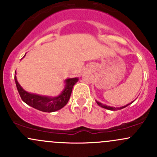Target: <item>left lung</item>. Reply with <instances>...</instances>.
<instances>
[{
  "mask_svg": "<svg viewBox=\"0 0 157 157\" xmlns=\"http://www.w3.org/2000/svg\"><path fill=\"white\" fill-rule=\"evenodd\" d=\"M134 101H133V102H130V103H128V104H127V105H124V106H121V107H118V108H115V107H112V106H108V105H104V104H102V103H101L100 102H99V101H96V103L98 104V105H99V106H101L102 107V108H104V109H109V110H111V111H116V110H119V109H124V108H125V107H127L128 105H131V103H133V102H134Z\"/></svg>",
  "mask_w": 157,
  "mask_h": 157,
  "instance_id": "8db88e82",
  "label": "left lung"
}]
</instances>
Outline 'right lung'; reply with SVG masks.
Instances as JSON below:
<instances>
[{"instance_id":"1","label":"right lung","mask_w":157,"mask_h":157,"mask_svg":"<svg viewBox=\"0 0 157 157\" xmlns=\"http://www.w3.org/2000/svg\"><path fill=\"white\" fill-rule=\"evenodd\" d=\"M16 74L17 73L15 71L14 80H15L16 86H17V90H18L22 100L29 106L45 112H56L65 106L71 97L73 87L79 80L78 77L66 79L64 80L65 86L61 94L58 95V96L52 97V96H42V95L26 91L18 83Z\"/></svg>"}]
</instances>
